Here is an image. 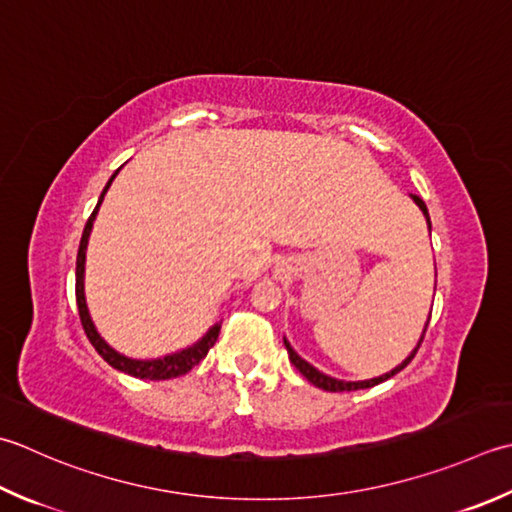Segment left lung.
I'll list each match as a JSON object with an SVG mask.
<instances>
[{"mask_svg": "<svg viewBox=\"0 0 512 512\" xmlns=\"http://www.w3.org/2000/svg\"><path fill=\"white\" fill-rule=\"evenodd\" d=\"M413 197V202L419 206V210H422L424 213V217H426V224H428V230H430V215H428V208H426V204H424V199L422 197H417V195H410ZM428 322H430V315H428ZM428 322L424 324V330H422V337H419V342H417V346L413 348V353H410L402 364L399 366H395L393 370H388V373H384V375H379V377H373V379H362V382H344V379H337V377H330V375H326V373H322V370H317L313 364H308L306 359H302L299 357L297 353H295V348L288 344V339L284 337V346H286V350H288V357H290V362H293V366L299 370V373H302L310 384L313 386H317V388H322V390H328V393H344V390H362V388H370V386H377V384H382V382H386V379H390L393 375H397L399 370H404L408 364H410V359H413L415 355H417V350H419V346H422V342H424V335H426V328H428Z\"/></svg>", "mask_w": 512, "mask_h": 512, "instance_id": "left-lung-1", "label": "left lung"}]
</instances>
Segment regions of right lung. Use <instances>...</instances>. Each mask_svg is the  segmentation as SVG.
Returning <instances> with one entry per match:
<instances>
[{
    "label": "right lung",
    "instance_id": "right-lung-1",
    "mask_svg": "<svg viewBox=\"0 0 512 512\" xmlns=\"http://www.w3.org/2000/svg\"><path fill=\"white\" fill-rule=\"evenodd\" d=\"M117 173H119V170H115V173L110 175L108 184L104 186L102 195H99V199H97V206L93 210V215L88 217V222L84 226L82 242H79L77 268H75V297H77L79 319H82L84 333L90 339V344H93L97 353L104 357V362H108L113 368L122 370V373H126V375L139 377V379H173V377H179V375H186L190 368H195L199 362H202V359L208 355V350L215 346L217 337H219V328H222V322H215L213 326L206 330L204 337H199L193 346H186L182 350H177V353H170V355L157 357V359H133V357L119 353V350H115L102 335H99V330L93 324V317H90V313H88L86 293H84L88 237H90V230H93V222H95V217L99 213V206H102L104 195L108 193V188H110V184H113V179L117 177Z\"/></svg>",
    "mask_w": 512,
    "mask_h": 512
}]
</instances>
